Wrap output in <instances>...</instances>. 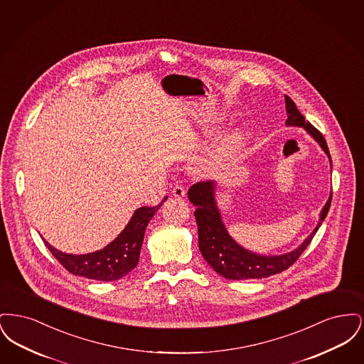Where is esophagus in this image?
Listing matches in <instances>:
<instances>
[{
	"mask_svg": "<svg viewBox=\"0 0 364 364\" xmlns=\"http://www.w3.org/2000/svg\"><path fill=\"white\" fill-rule=\"evenodd\" d=\"M172 195H173L174 198H183L186 195V190L180 184H176L173 190H172Z\"/></svg>",
	"mask_w": 364,
	"mask_h": 364,
	"instance_id": "1",
	"label": "esophagus"
}]
</instances>
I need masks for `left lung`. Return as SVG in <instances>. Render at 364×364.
I'll list each match as a JSON object with an SVG mask.
<instances>
[{"label":"left lung","instance_id":"left-lung-1","mask_svg":"<svg viewBox=\"0 0 364 364\" xmlns=\"http://www.w3.org/2000/svg\"><path fill=\"white\" fill-rule=\"evenodd\" d=\"M285 106L288 113L287 124L303 127L312 138L321 144V147L328 154L331 162L328 143L323 135L312 125L311 122L304 120V116L299 112L292 98L288 95H285ZM331 196L333 193H330L329 200L326 202L325 208H322L319 224L297 250L285 255L263 257L244 250L228 235L214 200L213 181H199L193 184L188 191V198L195 206L199 250L205 260L213 267V270H215L220 276L228 279H257L269 277L291 267L307 248V245L311 242L318 228L328 215Z\"/></svg>","mask_w":364,"mask_h":364}]
</instances>
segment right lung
I'll use <instances>...</instances> for the list:
<instances>
[{"mask_svg":"<svg viewBox=\"0 0 364 364\" xmlns=\"http://www.w3.org/2000/svg\"><path fill=\"white\" fill-rule=\"evenodd\" d=\"M164 200L158 206L138 208L125 229L113 242L107 244L104 250L86 255H70L53 248L49 242H43L52 252L53 257L70 274L98 281L120 279L136 267L146 226L149 225L150 220L154 217L156 210L161 208Z\"/></svg>","mask_w":364,"mask_h":364,"instance_id":"obj_1","label":"right lung"}]
</instances>
